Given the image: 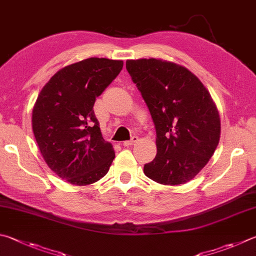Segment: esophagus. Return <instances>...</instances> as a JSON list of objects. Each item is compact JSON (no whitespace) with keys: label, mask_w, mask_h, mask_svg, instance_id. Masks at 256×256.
<instances>
[{"label":"esophagus","mask_w":256,"mask_h":256,"mask_svg":"<svg viewBox=\"0 0 256 256\" xmlns=\"http://www.w3.org/2000/svg\"><path fill=\"white\" fill-rule=\"evenodd\" d=\"M138 141V136H133L131 140H128V141H124L123 142V146H133L134 143H136Z\"/></svg>","instance_id":"obj_1"}]
</instances>
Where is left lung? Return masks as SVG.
I'll return each instance as SVG.
<instances>
[{"instance_id": "left-lung-1", "label": "left lung", "mask_w": 256, "mask_h": 256, "mask_svg": "<svg viewBox=\"0 0 256 256\" xmlns=\"http://www.w3.org/2000/svg\"><path fill=\"white\" fill-rule=\"evenodd\" d=\"M126 69L150 110L156 156L144 174L158 184L188 182L220 142V120L202 82L180 64L161 59L128 60Z\"/></svg>"}]
</instances>
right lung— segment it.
Wrapping results in <instances>:
<instances>
[{
	"mask_svg": "<svg viewBox=\"0 0 256 256\" xmlns=\"http://www.w3.org/2000/svg\"><path fill=\"white\" fill-rule=\"evenodd\" d=\"M122 68V60H82L56 72L36 98V141L49 168L69 184H90L108 172L115 152L102 136L92 108Z\"/></svg>",
	"mask_w": 256,
	"mask_h": 256,
	"instance_id": "right-lung-1",
	"label": "right lung"
}]
</instances>
